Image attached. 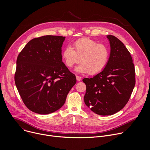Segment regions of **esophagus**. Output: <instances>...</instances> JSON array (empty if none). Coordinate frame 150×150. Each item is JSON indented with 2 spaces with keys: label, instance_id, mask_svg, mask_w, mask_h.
<instances>
[{
  "label": "esophagus",
  "instance_id": "obj_1",
  "mask_svg": "<svg viewBox=\"0 0 150 150\" xmlns=\"http://www.w3.org/2000/svg\"><path fill=\"white\" fill-rule=\"evenodd\" d=\"M76 80H77L78 81H80L81 80V77L79 76L76 75Z\"/></svg>",
  "mask_w": 150,
  "mask_h": 150
}]
</instances>
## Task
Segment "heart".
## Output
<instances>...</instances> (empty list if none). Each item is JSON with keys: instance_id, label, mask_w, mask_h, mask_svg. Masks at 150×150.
Instances as JSON below:
<instances>
[{"instance_id": "obj_1", "label": "heart", "mask_w": 150, "mask_h": 150, "mask_svg": "<svg viewBox=\"0 0 150 150\" xmlns=\"http://www.w3.org/2000/svg\"><path fill=\"white\" fill-rule=\"evenodd\" d=\"M109 50L104 45L88 37L78 39L73 44V48L67 46L63 49L62 57L65 65L72 68L80 61L76 67L78 73L96 75L102 72L108 65L109 59Z\"/></svg>"}]
</instances>
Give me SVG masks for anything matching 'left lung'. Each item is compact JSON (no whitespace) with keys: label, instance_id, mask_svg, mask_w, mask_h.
Here are the masks:
<instances>
[{"label":"left lung","instance_id":"left-lung-1","mask_svg":"<svg viewBox=\"0 0 150 150\" xmlns=\"http://www.w3.org/2000/svg\"><path fill=\"white\" fill-rule=\"evenodd\" d=\"M110 46L108 65L100 73L84 78L86 85L84 102L94 113L113 115L129 101L135 85L132 58L123 42L116 37L107 35Z\"/></svg>","mask_w":150,"mask_h":150}]
</instances>
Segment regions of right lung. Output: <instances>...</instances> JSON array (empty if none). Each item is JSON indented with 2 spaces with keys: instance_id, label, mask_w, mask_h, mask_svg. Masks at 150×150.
Masks as SVG:
<instances>
[{
  "instance_id": "right-lung-1",
  "label": "right lung",
  "mask_w": 150,
  "mask_h": 150,
  "mask_svg": "<svg viewBox=\"0 0 150 150\" xmlns=\"http://www.w3.org/2000/svg\"><path fill=\"white\" fill-rule=\"evenodd\" d=\"M65 39L57 35L33 38L17 57L16 87L25 105L34 113L47 115L59 110L76 82L62 61Z\"/></svg>"
}]
</instances>
